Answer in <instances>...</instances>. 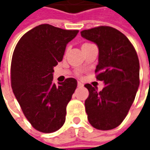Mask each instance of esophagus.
Segmentation results:
<instances>
[{
  "label": "esophagus",
  "mask_w": 150,
  "mask_h": 150,
  "mask_svg": "<svg viewBox=\"0 0 150 150\" xmlns=\"http://www.w3.org/2000/svg\"><path fill=\"white\" fill-rule=\"evenodd\" d=\"M78 87H83V84L81 82H78Z\"/></svg>",
  "instance_id": "esophagus-1"
}]
</instances>
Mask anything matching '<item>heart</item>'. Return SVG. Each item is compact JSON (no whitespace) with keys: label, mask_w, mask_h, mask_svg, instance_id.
<instances>
[{"label":"heart","mask_w":150,"mask_h":150,"mask_svg":"<svg viewBox=\"0 0 150 150\" xmlns=\"http://www.w3.org/2000/svg\"><path fill=\"white\" fill-rule=\"evenodd\" d=\"M90 45H92V44L90 43H84L82 45V49H83V48H86V47H89Z\"/></svg>","instance_id":"b5f03b06"}]
</instances>
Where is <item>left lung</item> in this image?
<instances>
[{"label":"left lung","mask_w":150,"mask_h":150,"mask_svg":"<svg viewBox=\"0 0 150 150\" xmlns=\"http://www.w3.org/2000/svg\"><path fill=\"white\" fill-rule=\"evenodd\" d=\"M81 36L98 47L96 78L104 88L98 91L85 84L89 95L85 108L90 124L97 129L118 127L127 116L139 86V62L127 37L111 26H101L81 32Z\"/></svg>","instance_id":"obj_1"}]
</instances>
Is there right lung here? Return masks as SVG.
<instances>
[{
  "label": "right lung",
  "mask_w": 150,
  "mask_h": 150,
  "mask_svg": "<svg viewBox=\"0 0 150 150\" xmlns=\"http://www.w3.org/2000/svg\"><path fill=\"white\" fill-rule=\"evenodd\" d=\"M78 33L42 24L24 34L11 59V88L32 127L52 133L65 123L66 108L77 88L75 78L53 83V67L62 60L67 44Z\"/></svg>",
  "instance_id": "right-lung-1"
}]
</instances>
